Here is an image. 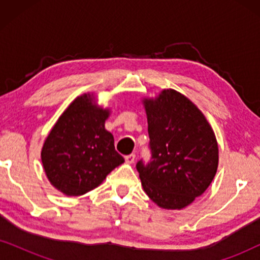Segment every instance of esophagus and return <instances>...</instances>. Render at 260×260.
Listing matches in <instances>:
<instances>
[{"label":"esophagus","mask_w":260,"mask_h":260,"mask_svg":"<svg viewBox=\"0 0 260 260\" xmlns=\"http://www.w3.org/2000/svg\"><path fill=\"white\" fill-rule=\"evenodd\" d=\"M135 158H136V155H135V154L127 155V156H125V162L129 163V165H131V163L135 162Z\"/></svg>","instance_id":"1"}]
</instances>
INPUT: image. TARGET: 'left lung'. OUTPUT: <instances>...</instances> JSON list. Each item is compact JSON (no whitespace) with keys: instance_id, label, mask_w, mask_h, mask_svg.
I'll use <instances>...</instances> for the list:
<instances>
[{"instance_id":"1","label":"left lung","mask_w":260,"mask_h":260,"mask_svg":"<svg viewBox=\"0 0 260 260\" xmlns=\"http://www.w3.org/2000/svg\"><path fill=\"white\" fill-rule=\"evenodd\" d=\"M151 161H140L145 194L158 207L182 209L205 193L219 163L215 134L197 105L173 88L143 98Z\"/></svg>"}]
</instances>
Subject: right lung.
<instances>
[{"label":"right lung","mask_w":260,"mask_h":260,"mask_svg":"<svg viewBox=\"0 0 260 260\" xmlns=\"http://www.w3.org/2000/svg\"><path fill=\"white\" fill-rule=\"evenodd\" d=\"M110 109L97 104L93 93L77 97L59 117L41 149V161L51 184L67 197L97 188L124 158L105 129Z\"/></svg>","instance_id":"1"}]
</instances>
